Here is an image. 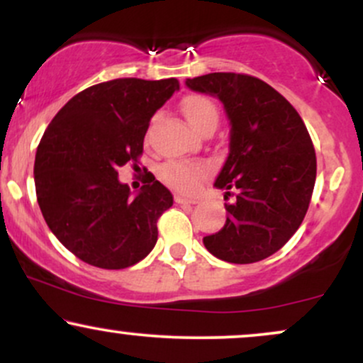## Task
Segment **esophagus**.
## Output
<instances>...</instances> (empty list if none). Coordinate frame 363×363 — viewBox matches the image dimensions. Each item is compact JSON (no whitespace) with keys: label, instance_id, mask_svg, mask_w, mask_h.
Instances as JSON below:
<instances>
[{"label":"esophagus","instance_id":"1","mask_svg":"<svg viewBox=\"0 0 363 363\" xmlns=\"http://www.w3.org/2000/svg\"><path fill=\"white\" fill-rule=\"evenodd\" d=\"M176 203L177 205H194L196 199L194 198H186V196L176 194Z\"/></svg>","mask_w":363,"mask_h":363}]
</instances>
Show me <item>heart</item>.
<instances>
[{"label": "heart", "instance_id": "obj_1", "mask_svg": "<svg viewBox=\"0 0 363 363\" xmlns=\"http://www.w3.org/2000/svg\"><path fill=\"white\" fill-rule=\"evenodd\" d=\"M182 112L191 126L198 131L216 126L218 121V111L210 99L203 95H189L182 101ZM208 169L203 162L189 160H172L164 164L158 170V176L165 184L176 187L179 191H194L199 182L206 177Z\"/></svg>", "mask_w": 363, "mask_h": 363}]
</instances>
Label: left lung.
Wrapping results in <instances>:
<instances>
[{
  "label": "left lung",
  "instance_id": "8db88e82",
  "mask_svg": "<svg viewBox=\"0 0 363 363\" xmlns=\"http://www.w3.org/2000/svg\"><path fill=\"white\" fill-rule=\"evenodd\" d=\"M191 90L222 101L230 150L215 181L225 191L227 222L203 244L213 256L249 264L272 256L301 227L315 182V152L295 107L273 86L244 73L187 78Z\"/></svg>",
  "mask_w": 363,
  "mask_h": 363
}]
</instances>
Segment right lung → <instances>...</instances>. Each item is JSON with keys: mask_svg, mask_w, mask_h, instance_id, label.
Masks as SVG:
<instances>
[{"mask_svg": "<svg viewBox=\"0 0 363 363\" xmlns=\"http://www.w3.org/2000/svg\"><path fill=\"white\" fill-rule=\"evenodd\" d=\"M176 90V78L104 82L74 95L49 123L35 153L37 203L78 259L123 269L155 247L157 222L172 206V194L150 172L131 194L118 169L136 165L150 119Z\"/></svg>", "mask_w": 363, "mask_h": 363, "instance_id": "1", "label": "right lung"}]
</instances>
